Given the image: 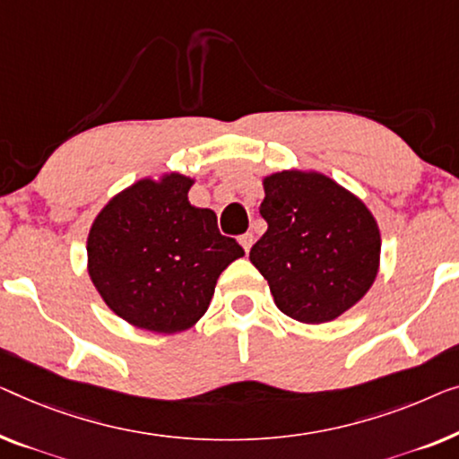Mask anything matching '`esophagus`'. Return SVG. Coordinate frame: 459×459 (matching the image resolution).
Segmentation results:
<instances>
[{"mask_svg": "<svg viewBox=\"0 0 459 459\" xmlns=\"http://www.w3.org/2000/svg\"><path fill=\"white\" fill-rule=\"evenodd\" d=\"M240 244H242L244 252H250L252 244H255V236H252V234H244V236H240Z\"/></svg>", "mask_w": 459, "mask_h": 459, "instance_id": "34e87169", "label": "esophagus"}]
</instances>
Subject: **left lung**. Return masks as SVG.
Returning a JSON list of instances; mask_svg holds the SVG:
<instances>
[{
  "label": "left lung",
  "mask_w": 459,
  "mask_h": 459,
  "mask_svg": "<svg viewBox=\"0 0 459 459\" xmlns=\"http://www.w3.org/2000/svg\"><path fill=\"white\" fill-rule=\"evenodd\" d=\"M267 231L250 263L267 279L277 308L307 325L335 321L373 288L381 230L354 192L315 169L263 178Z\"/></svg>",
  "instance_id": "obj_1"
}]
</instances>
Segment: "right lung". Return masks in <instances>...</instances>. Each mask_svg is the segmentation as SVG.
I'll return each instance as SVG.
<instances>
[{
    "mask_svg": "<svg viewBox=\"0 0 459 459\" xmlns=\"http://www.w3.org/2000/svg\"><path fill=\"white\" fill-rule=\"evenodd\" d=\"M195 178L147 176L99 211L86 271L103 302L132 327L159 335L190 329L207 312L219 275L244 256L211 209L188 201Z\"/></svg>",
    "mask_w": 459,
    "mask_h": 459,
    "instance_id": "obj_1",
    "label": "right lung"
}]
</instances>
